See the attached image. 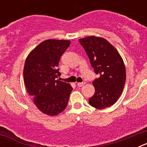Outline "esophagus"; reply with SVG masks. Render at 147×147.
<instances>
[{
    "label": "esophagus",
    "instance_id": "esophagus-1",
    "mask_svg": "<svg viewBox=\"0 0 147 147\" xmlns=\"http://www.w3.org/2000/svg\"><path fill=\"white\" fill-rule=\"evenodd\" d=\"M85 82H78L77 85H78V87H82L83 85H85Z\"/></svg>",
    "mask_w": 147,
    "mask_h": 147
}]
</instances>
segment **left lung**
Listing matches in <instances>:
<instances>
[{"instance_id": "1", "label": "left lung", "mask_w": 147, "mask_h": 147, "mask_svg": "<svg viewBox=\"0 0 147 147\" xmlns=\"http://www.w3.org/2000/svg\"><path fill=\"white\" fill-rule=\"evenodd\" d=\"M98 78L93 82L95 93L89 98L92 107L102 110L113 105L121 95L126 70L121 57L107 40L90 36L79 40Z\"/></svg>"}]
</instances>
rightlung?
Here are the masks:
<instances>
[{"label":"right lung","mask_w":147,"mask_h":147,"mask_svg":"<svg viewBox=\"0 0 147 147\" xmlns=\"http://www.w3.org/2000/svg\"><path fill=\"white\" fill-rule=\"evenodd\" d=\"M71 41L47 40L39 44L27 57L23 80L36 107L44 114L57 115L66 108L73 88L59 81L58 65Z\"/></svg>","instance_id":"1"}]
</instances>
